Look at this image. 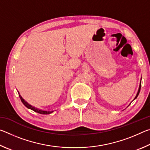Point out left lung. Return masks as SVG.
Masks as SVG:
<instances>
[{
    "mask_svg": "<svg viewBox=\"0 0 150 150\" xmlns=\"http://www.w3.org/2000/svg\"><path fill=\"white\" fill-rule=\"evenodd\" d=\"M140 88H141V81H140V83H139V88H138V93H137V94H136V96H135V98H134V100H135L136 98L138 97V95H139V91H140Z\"/></svg>",
    "mask_w": 150,
    "mask_h": 150,
    "instance_id": "8db88e82",
    "label": "left lung"
}]
</instances>
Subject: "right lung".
I'll list each match as a JSON object with an SVG mask.
<instances>
[{
  "mask_svg": "<svg viewBox=\"0 0 150 150\" xmlns=\"http://www.w3.org/2000/svg\"><path fill=\"white\" fill-rule=\"evenodd\" d=\"M18 95H19V96H20V99H21V101L22 102V103L24 104V105L26 106V107L28 108H29V109H31V110H34V112H38V113H40V114H42V115H48V114H50V113H52L54 111H46V110H40V109H38V108H35V107H34V106H32V105H29L28 103L26 101H25L24 100V99L21 96V95H20L19 94V93H18Z\"/></svg>",
  "mask_w": 150,
  "mask_h": 150,
  "instance_id": "obj_1",
  "label": "right lung"
}]
</instances>
